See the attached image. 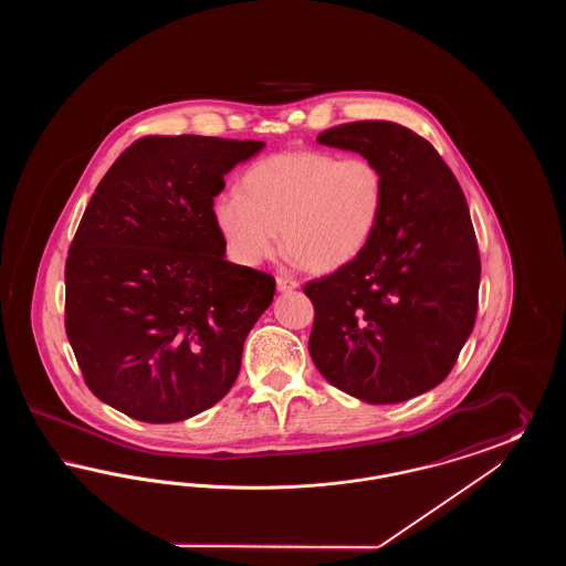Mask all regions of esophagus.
<instances>
[{"mask_svg":"<svg viewBox=\"0 0 566 566\" xmlns=\"http://www.w3.org/2000/svg\"><path fill=\"white\" fill-rule=\"evenodd\" d=\"M275 286H277V291H280V293H291V291H295L296 286H298V282L293 280V277L280 275V277L275 280Z\"/></svg>","mask_w":566,"mask_h":566,"instance_id":"esophagus-1","label":"esophagus"}]
</instances>
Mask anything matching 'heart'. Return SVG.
I'll return each mask as SVG.
<instances>
[{"instance_id":"heart-1","label":"heart","mask_w":566,"mask_h":566,"mask_svg":"<svg viewBox=\"0 0 566 566\" xmlns=\"http://www.w3.org/2000/svg\"><path fill=\"white\" fill-rule=\"evenodd\" d=\"M240 191L218 195L212 216L227 252L245 268L275 256L280 231L286 252L307 270H342L374 240L386 208V176L376 161L324 150L254 163Z\"/></svg>"}]
</instances>
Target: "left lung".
<instances>
[{
  "label": "left lung",
  "instance_id": "1",
  "mask_svg": "<svg viewBox=\"0 0 566 566\" xmlns=\"http://www.w3.org/2000/svg\"><path fill=\"white\" fill-rule=\"evenodd\" d=\"M318 144L376 161L386 208L356 261L305 284L310 354L350 397L401 403L446 379L475 324L482 265L467 199L431 144L397 123H346Z\"/></svg>",
  "mask_w": 566,
  "mask_h": 566
}]
</instances>
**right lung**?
<instances>
[{
  "label": "right lung",
  "instance_id": "1",
  "mask_svg": "<svg viewBox=\"0 0 566 566\" xmlns=\"http://www.w3.org/2000/svg\"><path fill=\"white\" fill-rule=\"evenodd\" d=\"M263 148L142 137L93 192L65 263V331L99 401L169 424L231 390L275 280L224 259L212 208L224 176Z\"/></svg>",
  "mask_w": 566,
  "mask_h": 566
}]
</instances>
